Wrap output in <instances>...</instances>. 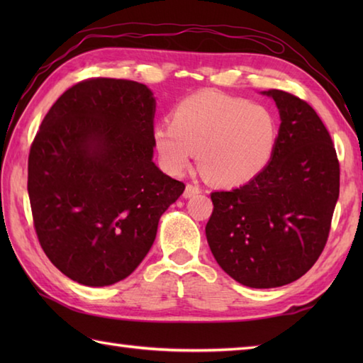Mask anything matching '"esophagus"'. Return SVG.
Here are the masks:
<instances>
[{
  "label": "esophagus",
  "mask_w": 363,
  "mask_h": 363,
  "mask_svg": "<svg viewBox=\"0 0 363 363\" xmlns=\"http://www.w3.org/2000/svg\"><path fill=\"white\" fill-rule=\"evenodd\" d=\"M198 194H201V189H199L196 184H187L186 191H184V196L191 198V196H195Z\"/></svg>",
  "instance_id": "esophagus-1"
}]
</instances>
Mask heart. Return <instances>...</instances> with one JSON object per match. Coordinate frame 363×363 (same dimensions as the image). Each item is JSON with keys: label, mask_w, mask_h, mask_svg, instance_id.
<instances>
[{"label": "heart", "mask_w": 363, "mask_h": 363, "mask_svg": "<svg viewBox=\"0 0 363 363\" xmlns=\"http://www.w3.org/2000/svg\"><path fill=\"white\" fill-rule=\"evenodd\" d=\"M279 121L267 106L226 95L203 94L184 99L173 111L172 123L152 130L160 165L179 176L194 164L221 187L250 182L272 160Z\"/></svg>", "instance_id": "1"}]
</instances>
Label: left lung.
Wrapping results in <instances>:
<instances>
[{"instance_id":"obj_1","label":"left lung","mask_w":363,"mask_h":363,"mask_svg":"<svg viewBox=\"0 0 363 363\" xmlns=\"http://www.w3.org/2000/svg\"><path fill=\"white\" fill-rule=\"evenodd\" d=\"M279 138L264 172L230 191H212L207 243L225 272L246 287L299 279L325 250L340 191V164L321 118L304 99L272 89Z\"/></svg>"}]
</instances>
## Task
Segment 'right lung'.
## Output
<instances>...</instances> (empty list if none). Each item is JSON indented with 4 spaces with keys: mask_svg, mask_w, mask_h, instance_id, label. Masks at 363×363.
Returning <instances> with one entry per match:
<instances>
[{
    "mask_svg": "<svg viewBox=\"0 0 363 363\" xmlns=\"http://www.w3.org/2000/svg\"><path fill=\"white\" fill-rule=\"evenodd\" d=\"M154 112L143 84L90 78L65 90L37 130L28 159L34 229L74 282L104 287L128 277L186 189L154 165Z\"/></svg>",
    "mask_w": 363,
    "mask_h": 363,
    "instance_id": "obj_1",
    "label": "right lung"
}]
</instances>
